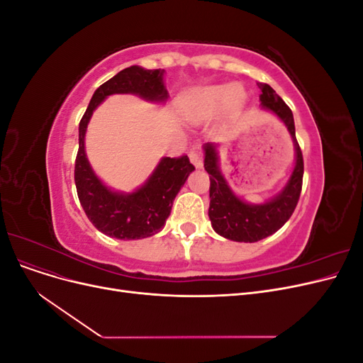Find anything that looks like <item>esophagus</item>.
Masks as SVG:
<instances>
[{
  "mask_svg": "<svg viewBox=\"0 0 363 363\" xmlns=\"http://www.w3.org/2000/svg\"><path fill=\"white\" fill-rule=\"evenodd\" d=\"M189 159H191V163L194 164L195 168H201V167H203L201 156H200V152L196 151V150H192V151L189 152Z\"/></svg>",
  "mask_w": 363,
  "mask_h": 363,
  "instance_id": "obj_1",
  "label": "esophagus"
}]
</instances>
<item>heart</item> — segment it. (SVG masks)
Instances as JSON below:
<instances>
[{
    "instance_id": "heart-1",
    "label": "heart",
    "mask_w": 363,
    "mask_h": 363,
    "mask_svg": "<svg viewBox=\"0 0 363 363\" xmlns=\"http://www.w3.org/2000/svg\"><path fill=\"white\" fill-rule=\"evenodd\" d=\"M245 94L240 86H207L195 92L186 104V116L191 121H203L215 116L228 106L244 101Z\"/></svg>"
}]
</instances>
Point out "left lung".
I'll list each match as a JSON object with an SVG mask.
<instances>
[{"label": "left lung", "mask_w": 363, "mask_h": 363, "mask_svg": "<svg viewBox=\"0 0 363 363\" xmlns=\"http://www.w3.org/2000/svg\"><path fill=\"white\" fill-rule=\"evenodd\" d=\"M257 86L262 91V107L279 116L291 133L295 148V167L286 186L277 195H274L267 203L250 204L230 189L224 175L219 171L216 145L212 142L204 144V169L211 179L208 218L218 235L236 240V242H257L276 233L294 213L303 186L304 163L300 145L295 138L292 111L269 84L257 83Z\"/></svg>", "instance_id": "left-lung-1"}]
</instances>
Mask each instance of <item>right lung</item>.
<instances>
[{"label":"right lung","mask_w":363,"mask_h":363,"mask_svg":"<svg viewBox=\"0 0 363 363\" xmlns=\"http://www.w3.org/2000/svg\"><path fill=\"white\" fill-rule=\"evenodd\" d=\"M164 69L130 67L119 71L94 92L79 125V152L74 180L80 204L89 221L101 233L116 239H144L160 232L171 213L175 195L195 169L188 156L162 157L150 179L131 194L112 191L96 177L84 151V136L95 108L108 95L135 94L148 101L163 103L168 91Z\"/></svg>","instance_id":"1"}]
</instances>
